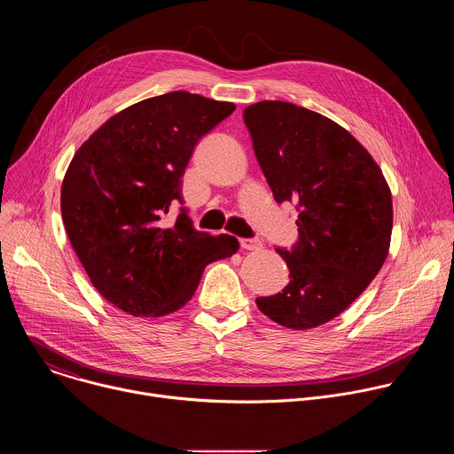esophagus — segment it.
Here are the masks:
<instances>
[{
	"label": "esophagus",
	"mask_w": 454,
	"mask_h": 454,
	"mask_svg": "<svg viewBox=\"0 0 454 454\" xmlns=\"http://www.w3.org/2000/svg\"><path fill=\"white\" fill-rule=\"evenodd\" d=\"M240 247L247 251H258L262 249V242L258 239H240Z\"/></svg>",
	"instance_id": "1"
}]
</instances>
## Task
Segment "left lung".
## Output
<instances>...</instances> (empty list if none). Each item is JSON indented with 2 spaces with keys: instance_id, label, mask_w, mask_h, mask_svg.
<instances>
[{
  "instance_id": "8db88e82",
  "label": "left lung",
  "mask_w": 454,
  "mask_h": 454,
  "mask_svg": "<svg viewBox=\"0 0 454 454\" xmlns=\"http://www.w3.org/2000/svg\"><path fill=\"white\" fill-rule=\"evenodd\" d=\"M244 121L275 201L298 205V242L277 247L291 280L256 307L293 331L319 327L380 271L394 226L390 186L347 129L316 111L264 100L244 109Z\"/></svg>"
}]
</instances>
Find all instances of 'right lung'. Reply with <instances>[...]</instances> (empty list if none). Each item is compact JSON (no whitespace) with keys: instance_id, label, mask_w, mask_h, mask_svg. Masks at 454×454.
Wrapping results in <instances>:
<instances>
[{"instance_id":"obj_1","label":"right lung","mask_w":454,"mask_h":454,"mask_svg":"<svg viewBox=\"0 0 454 454\" xmlns=\"http://www.w3.org/2000/svg\"><path fill=\"white\" fill-rule=\"evenodd\" d=\"M235 104L188 91L145 98L111 116L79 147L60 188L68 239L95 289L133 316L160 317L196 293L210 262L239 240L193 230L181 177L193 147Z\"/></svg>"}]
</instances>
